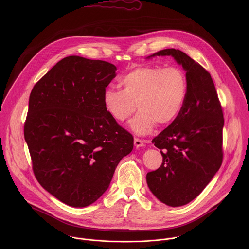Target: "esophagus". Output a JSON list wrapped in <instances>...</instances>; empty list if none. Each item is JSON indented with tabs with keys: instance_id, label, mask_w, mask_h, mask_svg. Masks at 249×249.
<instances>
[{
	"instance_id": "34e87169",
	"label": "esophagus",
	"mask_w": 249,
	"mask_h": 249,
	"mask_svg": "<svg viewBox=\"0 0 249 249\" xmlns=\"http://www.w3.org/2000/svg\"><path fill=\"white\" fill-rule=\"evenodd\" d=\"M134 145L136 146V147H142L144 145V142L141 139H138V138H135L134 139Z\"/></svg>"
}]
</instances>
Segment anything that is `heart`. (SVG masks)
<instances>
[{
	"label": "heart",
	"instance_id": "1",
	"mask_svg": "<svg viewBox=\"0 0 249 249\" xmlns=\"http://www.w3.org/2000/svg\"><path fill=\"white\" fill-rule=\"evenodd\" d=\"M121 89L107 88L104 106L117 122H124L135 111L131 130L139 135L149 133L155 126L172 123L182 110L188 93L186 73L180 68L157 65L139 66L124 74Z\"/></svg>",
	"mask_w": 249,
	"mask_h": 249
}]
</instances>
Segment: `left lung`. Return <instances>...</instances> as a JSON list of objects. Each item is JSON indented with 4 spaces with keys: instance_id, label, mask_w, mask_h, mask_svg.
Listing matches in <instances>:
<instances>
[{
    "instance_id": "left-lung-1",
    "label": "left lung",
    "mask_w": 249,
    "mask_h": 249,
    "mask_svg": "<svg viewBox=\"0 0 249 249\" xmlns=\"http://www.w3.org/2000/svg\"><path fill=\"white\" fill-rule=\"evenodd\" d=\"M171 55L186 71L188 93L179 115L152 142L161 149L162 165L147 173L150 192L172 207L188 204L209 184L222 163L224 119L211 74L176 49L147 58Z\"/></svg>"
}]
</instances>
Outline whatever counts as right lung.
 <instances>
[{
    "label": "right lung",
    "mask_w": 249,
    "mask_h": 249,
    "mask_svg": "<svg viewBox=\"0 0 249 249\" xmlns=\"http://www.w3.org/2000/svg\"><path fill=\"white\" fill-rule=\"evenodd\" d=\"M116 66L71 55L35 85L25 123L37 181L71 207H86L107 191L132 135L104 106V92Z\"/></svg>",
    "instance_id": "add662e5"
}]
</instances>
